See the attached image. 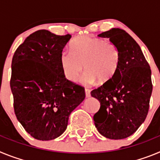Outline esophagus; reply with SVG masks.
Instances as JSON below:
<instances>
[{
	"label": "esophagus",
	"mask_w": 160,
	"mask_h": 160,
	"mask_svg": "<svg viewBox=\"0 0 160 160\" xmlns=\"http://www.w3.org/2000/svg\"><path fill=\"white\" fill-rule=\"evenodd\" d=\"M85 93H86V97L87 98L90 97V91L89 89H85Z\"/></svg>",
	"instance_id": "esophagus-1"
}]
</instances>
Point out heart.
Wrapping results in <instances>:
<instances>
[{
  "label": "heart",
  "mask_w": 160,
  "mask_h": 160,
  "mask_svg": "<svg viewBox=\"0 0 160 160\" xmlns=\"http://www.w3.org/2000/svg\"><path fill=\"white\" fill-rule=\"evenodd\" d=\"M71 52L64 51L60 57L61 67L68 80L77 81L83 70L87 71L85 82H98L104 85L114 78L118 69L120 54L118 48L102 38L83 36L70 45Z\"/></svg>",
  "instance_id": "1"
}]
</instances>
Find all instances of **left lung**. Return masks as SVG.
<instances>
[{
  "label": "left lung",
  "mask_w": 160,
  "mask_h": 160,
  "mask_svg": "<svg viewBox=\"0 0 160 160\" xmlns=\"http://www.w3.org/2000/svg\"><path fill=\"white\" fill-rule=\"evenodd\" d=\"M98 36L118 48L120 61L114 78L90 93L100 102L94 124L106 138L122 139L134 134L148 115L152 70L140 46L125 30L113 28Z\"/></svg>",
  "instance_id": "left-lung-1"
}]
</instances>
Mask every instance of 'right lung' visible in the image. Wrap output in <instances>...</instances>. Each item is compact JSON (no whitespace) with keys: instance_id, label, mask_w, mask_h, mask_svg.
<instances>
[{"instance_id":"add662e5","label":"right lung","mask_w":160,"mask_h":160,"mask_svg":"<svg viewBox=\"0 0 160 160\" xmlns=\"http://www.w3.org/2000/svg\"><path fill=\"white\" fill-rule=\"evenodd\" d=\"M71 35L32 32L14 53L10 87L18 120L32 137L51 140L66 131L85 89L66 78L60 57Z\"/></svg>"}]
</instances>
